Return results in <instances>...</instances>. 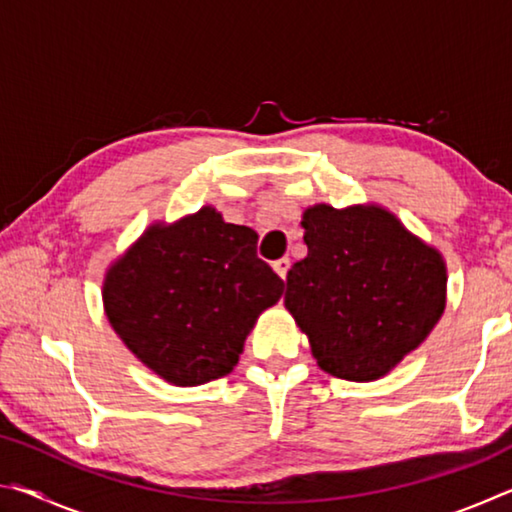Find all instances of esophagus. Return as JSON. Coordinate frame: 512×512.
Wrapping results in <instances>:
<instances>
[{
	"label": "esophagus",
	"mask_w": 512,
	"mask_h": 512,
	"mask_svg": "<svg viewBox=\"0 0 512 512\" xmlns=\"http://www.w3.org/2000/svg\"><path fill=\"white\" fill-rule=\"evenodd\" d=\"M289 266H291V259L289 257H282V259H275L273 262V271L282 277V280H287V273H289Z\"/></svg>",
	"instance_id": "obj_1"
}]
</instances>
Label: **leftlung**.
<instances>
[{"instance_id":"left-lung-1","label":"left lung","mask_w":512,"mask_h":512,"mask_svg":"<svg viewBox=\"0 0 512 512\" xmlns=\"http://www.w3.org/2000/svg\"><path fill=\"white\" fill-rule=\"evenodd\" d=\"M302 228L307 257L287 273L284 305L329 375L384 377L443 316V257L372 205H314Z\"/></svg>"}]
</instances>
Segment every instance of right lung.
Segmentation results:
<instances>
[{
    "mask_svg": "<svg viewBox=\"0 0 512 512\" xmlns=\"http://www.w3.org/2000/svg\"><path fill=\"white\" fill-rule=\"evenodd\" d=\"M284 282L257 257V232L212 207L153 225L110 268L103 305L137 359L176 386H198L237 366L257 316Z\"/></svg>",
    "mask_w": 512,
    "mask_h": 512,
    "instance_id": "obj_1",
    "label": "right lung"
}]
</instances>
